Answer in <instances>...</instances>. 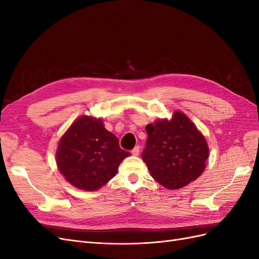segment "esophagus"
Wrapping results in <instances>:
<instances>
[{"mask_svg":"<svg viewBox=\"0 0 259 259\" xmlns=\"http://www.w3.org/2000/svg\"><path fill=\"white\" fill-rule=\"evenodd\" d=\"M139 151H140L139 146H136V147L132 150V154H133V155H138V154H139Z\"/></svg>","mask_w":259,"mask_h":259,"instance_id":"obj_1","label":"esophagus"}]
</instances>
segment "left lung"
Returning a JSON list of instances; mask_svg holds the SVG:
<instances>
[{"instance_id":"8db88e82","label":"left lung","mask_w":259,"mask_h":259,"mask_svg":"<svg viewBox=\"0 0 259 259\" xmlns=\"http://www.w3.org/2000/svg\"><path fill=\"white\" fill-rule=\"evenodd\" d=\"M148 138L142 153L151 176L168 189H178L197 179L205 168L207 143L184 113L146 126Z\"/></svg>"}]
</instances>
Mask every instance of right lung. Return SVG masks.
Segmentation results:
<instances>
[{
    "label": "right lung",
    "instance_id": "obj_1",
    "mask_svg": "<svg viewBox=\"0 0 259 259\" xmlns=\"http://www.w3.org/2000/svg\"><path fill=\"white\" fill-rule=\"evenodd\" d=\"M130 154L120 148L103 121L84 115L61 137L56 159L60 173L70 184L94 191L115 176L120 163Z\"/></svg>",
    "mask_w": 259,
    "mask_h": 259
}]
</instances>
